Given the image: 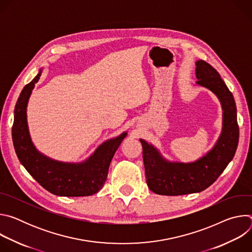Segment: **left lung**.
Segmentation results:
<instances>
[{
	"label": "left lung",
	"instance_id": "1",
	"mask_svg": "<svg viewBox=\"0 0 252 252\" xmlns=\"http://www.w3.org/2000/svg\"><path fill=\"white\" fill-rule=\"evenodd\" d=\"M197 84L209 89L220 98L223 110V127L214 148L191 163L169 162L149 143L140 139L142 158L149 189L161 195H184L199 192L210 187L232 160L239 138L236 105L231 92L212 65L196 63Z\"/></svg>",
	"mask_w": 252,
	"mask_h": 252
}]
</instances>
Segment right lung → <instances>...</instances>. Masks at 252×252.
Returning a JSON list of instances; mask_svg holds the SVG:
<instances>
[{"label":"right lung","mask_w":252,"mask_h":252,"mask_svg":"<svg viewBox=\"0 0 252 252\" xmlns=\"http://www.w3.org/2000/svg\"><path fill=\"white\" fill-rule=\"evenodd\" d=\"M41 71L25 86L15 107L12 137L17 157L27 171L45 189L60 196H88L103 187L116 151L126 132L105 141L86 162L63 163L41 155L32 143L27 124V103Z\"/></svg>","instance_id":"right-lung-1"}]
</instances>
